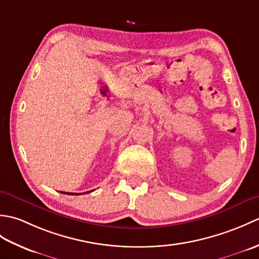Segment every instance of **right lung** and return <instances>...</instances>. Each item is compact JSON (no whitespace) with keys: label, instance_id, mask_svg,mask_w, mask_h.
Here are the masks:
<instances>
[{"label":"right lung","instance_id":"obj_1","mask_svg":"<svg viewBox=\"0 0 259 259\" xmlns=\"http://www.w3.org/2000/svg\"><path fill=\"white\" fill-rule=\"evenodd\" d=\"M92 191V190H91ZM90 192V191H88ZM88 192H83V194H88ZM62 194H67V192H62ZM68 195H79V194H73V192H68Z\"/></svg>","mask_w":259,"mask_h":259}]
</instances>
